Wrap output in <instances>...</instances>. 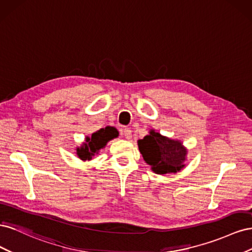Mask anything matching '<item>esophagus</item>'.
<instances>
[{"instance_id": "1", "label": "esophagus", "mask_w": 252, "mask_h": 252, "mask_svg": "<svg viewBox=\"0 0 252 252\" xmlns=\"http://www.w3.org/2000/svg\"><path fill=\"white\" fill-rule=\"evenodd\" d=\"M123 135L126 139H130L131 138V130L130 128H124L123 129Z\"/></svg>"}]
</instances>
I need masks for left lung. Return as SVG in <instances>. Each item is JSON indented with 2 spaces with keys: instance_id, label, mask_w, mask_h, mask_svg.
<instances>
[{
  "instance_id": "1",
  "label": "left lung",
  "mask_w": 252,
  "mask_h": 252,
  "mask_svg": "<svg viewBox=\"0 0 252 252\" xmlns=\"http://www.w3.org/2000/svg\"><path fill=\"white\" fill-rule=\"evenodd\" d=\"M140 152L151 170L158 174L175 173L184 168L187 149L182 142L171 140L151 129L149 134L138 141Z\"/></svg>"
}]
</instances>
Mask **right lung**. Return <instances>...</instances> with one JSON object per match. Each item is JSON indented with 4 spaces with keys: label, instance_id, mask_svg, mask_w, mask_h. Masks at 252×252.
I'll return each mask as SVG.
<instances>
[{
    "label": "right lung",
    "instance_id": "right-lung-1",
    "mask_svg": "<svg viewBox=\"0 0 252 252\" xmlns=\"http://www.w3.org/2000/svg\"><path fill=\"white\" fill-rule=\"evenodd\" d=\"M118 135L119 132L114 127L107 126L101 128L100 130L91 134L90 138L86 136L82 146L77 148V155L83 161H90L94 155H97L98 151L106 146V144Z\"/></svg>",
    "mask_w": 252,
    "mask_h": 252
}]
</instances>
